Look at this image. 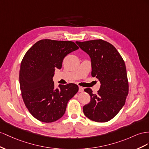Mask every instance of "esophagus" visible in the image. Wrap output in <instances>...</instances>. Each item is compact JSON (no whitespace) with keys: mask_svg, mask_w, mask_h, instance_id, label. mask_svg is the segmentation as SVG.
<instances>
[{"mask_svg":"<svg viewBox=\"0 0 149 149\" xmlns=\"http://www.w3.org/2000/svg\"><path fill=\"white\" fill-rule=\"evenodd\" d=\"M84 87H80V86H79V91L80 92H83L84 91Z\"/></svg>","mask_w":149,"mask_h":149,"instance_id":"34e87169","label":"esophagus"}]
</instances>
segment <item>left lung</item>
<instances>
[{"label":"left lung","mask_w":149,"mask_h":149,"mask_svg":"<svg viewBox=\"0 0 149 149\" xmlns=\"http://www.w3.org/2000/svg\"><path fill=\"white\" fill-rule=\"evenodd\" d=\"M76 44L90 57L92 76L100 82L97 94L89 88L84 90L91 96L90 102L83 107L84 115L95 122L109 121L125 105L129 93L125 62L115 47L103 40Z\"/></svg>","instance_id":"left-lung-1"}]
</instances>
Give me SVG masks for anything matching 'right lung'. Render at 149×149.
<instances>
[{
    "label": "right lung",
    "instance_id": "right-lung-1",
    "mask_svg": "<svg viewBox=\"0 0 149 149\" xmlns=\"http://www.w3.org/2000/svg\"><path fill=\"white\" fill-rule=\"evenodd\" d=\"M78 49L72 41L44 39L25 54L20 69V91L25 106L37 120L46 123L58 120L78 92L75 84L55 88L53 81L54 72L61 69L64 57Z\"/></svg>",
    "mask_w": 149,
    "mask_h": 149
}]
</instances>
